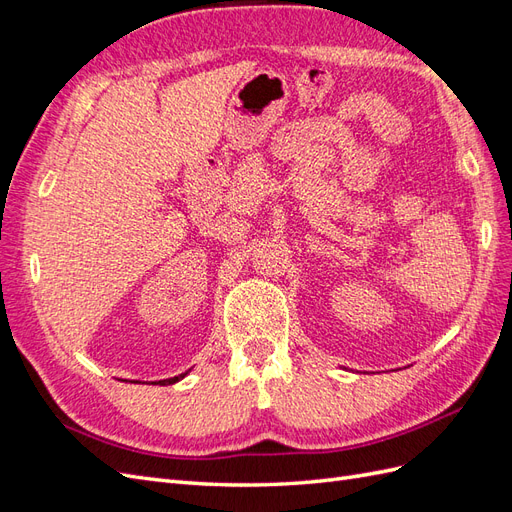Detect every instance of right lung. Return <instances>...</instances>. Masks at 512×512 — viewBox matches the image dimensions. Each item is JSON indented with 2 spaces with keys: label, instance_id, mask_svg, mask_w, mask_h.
<instances>
[{
  "label": "right lung",
  "instance_id": "right-lung-1",
  "mask_svg": "<svg viewBox=\"0 0 512 512\" xmlns=\"http://www.w3.org/2000/svg\"><path fill=\"white\" fill-rule=\"evenodd\" d=\"M190 371H192V369H188V371H185V374H179V376H175V378H166V380H156V382H151V384H160V386H168V384H175V382H179V380H183L185 376H188V374H190Z\"/></svg>",
  "mask_w": 512,
  "mask_h": 512
}]
</instances>
